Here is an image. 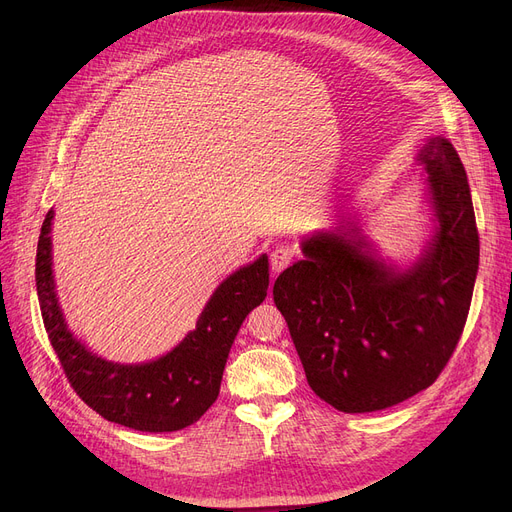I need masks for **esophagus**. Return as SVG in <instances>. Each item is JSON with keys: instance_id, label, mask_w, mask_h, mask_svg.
Returning a JSON list of instances; mask_svg holds the SVG:
<instances>
[{"instance_id": "34e87169", "label": "esophagus", "mask_w": 512, "mask_h": 512, "mask_svg": "<svg viewBox=\"0 0 512 512\" xmlns=\"http://www.w3.org/2000/svg\"><path fill=\"white\" fill-rule=\"evenodd\" d=\"M292 257H294V249H292V247H288V245H278V247L272 251V255H270L272 270H274V272L286 270V267H288L290 261H292Z\"/></svg>"}]
</instances>
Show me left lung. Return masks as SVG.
<instances>
[{"label": "left lung", "instance_id": "left-lung-1", "mask_svg": "<svg viewBox=\"0 0 512 512\" xmlns=\"http://www.w3.org/2000/svg\"><path fill=\"white\" fill-rule=\"evenodd\" d=\"M438 220L425 253L398 270L355 224L303 240L274 284L311 390L342 413H373L432 386L463 334L479 267L467 172L444 137L419 155Z\"/></svg>", "mask_w": 512, "mask_h": 512}]
</instances>
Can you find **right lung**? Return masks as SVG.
<instances>
[{
    "instance_id": "add662e5",
    "label": "right lung",
    "mask_w": 512,
    "mask_h": 512,
    "mask_svg": "<svg viewBox=\"0 0 512 512\" xmlns=\"http://www.w3.org/2000/svg\"><path fill=\"white\" fill-rule=\"evenodd\" d=\"M47 211L37 245L35 280L43 324L74 392L103 419L139 432H178L213 405L232 342L245 317L263 303L270 286L267 255L228 276L197 319V328L164 357L122 365L97 357L66 326L51 270Z\"/></svg>"
}]
</instances>
